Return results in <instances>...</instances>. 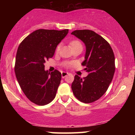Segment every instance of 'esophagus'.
Listing matches in <instances>:
<instances>
[{
    "label": "esophagus",
    "mask_w": 135,
    "mask_h": 135,
    "mask_svg": "<svg viewBox=\"0 0 135 135\" xmlns=\"http://www.w3.org/2000/svg\"><path fill=\"white\" fill-rule=\"evenodd\" d=\"M67 75H68L67 72H61V77H62V78H65V77Z\"/></svg>",
    "instance_id": "34e87169"
}]
</instances>
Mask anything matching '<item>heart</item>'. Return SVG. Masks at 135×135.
Masks as SVG:
<instances>
[{
	"label": "heart",
	"instance_id": "obj_1",
	"mask_svg": "<svg viewBox=\"0 0 135 135\" xmlns=\"http://www.w3.org/2000/svg\"><path fill=\"white\" fill-rule=\"evenodd\" d=\"M70 45L72 46V47L74 48L75 47H77V46H82L81 44L79 41H72V42H70ZM60 45H58L56 47V52H58L60 51Z\"/></svg>",
	"mask_w": 135,
	"mask_h": 135
}]
</instances>
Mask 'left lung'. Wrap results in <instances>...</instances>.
<instances>
[{"instance_id": "1", "label": "left lung", "mask_w": 135, "mask_h": 135, "mask_svg": "<svg viewBox=\"0 0 135 135\" xmlns=\"http://www.w3.org/2000/svg\"><path fill=\"white\" fill-rule=\"evenodd\" d=\"M86 46L85 60L82 65L88 72L83 79L75 75L72 84L74 96L85 103H92L100 98L107 90L115 72V57L106 40L89 30L72 32Z\"/></svg>"}]
</instances>
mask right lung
Segmentation results:
<instances>
[{
    "mask_svg": "<svg viewBox=\"0 0 135 135\" xmlns=\"http://www.w3.org/2000/svg\"><path fill=\"white\" fill-rule=\"evenodd\" d=\"M68 33V29H39L28 35L18 48L16 79L26 97L35 104H48L56 97L61 74L57 70L51 73L46 71L44 63L53 56L58 44Z\"/></svg>",
    "mask_w": 135,
    "mask_h": 135,
    "instance_id": "1",
    "label": "right lung"
}]
</instances>
